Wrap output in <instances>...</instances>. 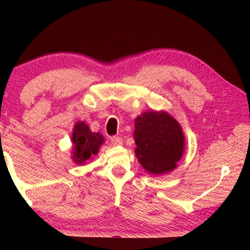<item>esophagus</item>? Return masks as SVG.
Wrapping results in <instances>:
<instances>
[{
    "instance_id": "obj_1",
    "label": "esophagus",
    "mask_w": 250,
    "mask_h": 250,
    "mask_svg": "<svg viewBox=\"0 0 250 250\" xmlns=\"http://www.w3.org/2000/svg\"><path fill=\"white\" fill-rule=\"evenodd\" d=\"M113 146H121L124 143V140H122L121 137H118V135H113V137L110 138Z\"/></svg>"
}]
</instances>
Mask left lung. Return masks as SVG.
<instances>
[{
	"label": "left lung",
	"instance_id": "obj_1",
	"mask_svg": "<svg viewBox=\"0 0 250 250\" xmlns=\"http://www.w3.org/2000/svg\"><path fill=\"white\" fill-rule=\"evenodd\" d=\"M135 155L151 174H164L176 167L184 152L181 125L166 111H146L134 121Z\"/></svg>",
	"mask_w": 250,
	"mask_h": 250
}]
</instances>
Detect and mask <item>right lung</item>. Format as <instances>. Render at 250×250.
<instances>
[{"mask_svg": "<svg viewBox=\"0 0 250 250\" xmlns=\"http://www.w3.org/2000/svg\"><path fill=\"white\" fill-rule=\"evenodd\" d=\"M71 141L74 145L73 160L75 163L83 164L98 153L100 146L104 142L103 134L92 132L83 121L76 122Z\"/></svg>", "mask_w": 250, "mask_h": 250, "instance_id": "right-lung-1", "label": "right lung"}]
</instances>
